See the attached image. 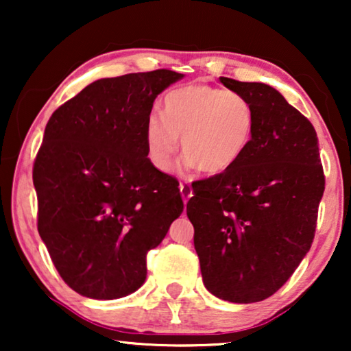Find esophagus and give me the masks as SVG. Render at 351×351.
<instances>
[{
    "label": "esophagus",
    "instance_id": "obj_1",
    "mask_svg": "<svg viewBox=\"0 0 351 351\" xmlns=\"http://www.w3.org/2000/svg\"><path fill=\"white\" fill-rule=\"evenodd\" d=\"M179 189H180L182 198H184V203L186 204V201H189L191 196H193V190H191V186H190L189 182H180Z\"/></svg>",
    "mask_w": 351,
    "mask_h": 351
}]
</instances>
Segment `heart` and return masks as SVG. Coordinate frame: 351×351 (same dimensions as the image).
I'll list each match as a JSON object with an SVG mask.
<instances>
[{
	"mask_svg": "<svg viewBox=\"0 0 351 351\" xmlns=\"http://www.w3.org/2000/svg\"><path fill=\"white\" fill-rule=\"evenodd\" d=\"M256 131V110L247 97L203 83L186 84L161 100V117L150 113L145 123L148 160L169 172L179 152L185 165L206 174L228 171L244 156Z\"/></svg>",
	"mask_w": 351,
	"mask_h": 351,
	"instance_id": "1",
	"label": "heart"
}]
</instances>
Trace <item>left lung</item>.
Listing matches in <instances>:
<instances>
[{
    "instance_id": "obj_1",
    "label": "left lung",
    "mask_w": 351,
    "mask_h": 351,
    "mask_svg": "<svg viewBox=\"0 0 351 351\" xmlns=\"http://www.w3.org/2000/svg\"><path fill=\"white\" fill-rule=\"evenodd\" d=\"M220 83L249 99L256 131L237 165L193 184L186 215L206 289L252 304L275 294L310 251L324 174L315 128L275 88Z\"/></svg>"
}]
</instances>
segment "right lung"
I'll return each instance as SVG.
<instances>
[{"label": "right lung", "instance_id": "obj_1", "mask_svg": "<svg viewBox=\"0 0 351 351\" xmlns=\"http://www.w3.org/2000/svg\"><path fill=\"white\" fill-rule=\"evenodd\" d=\"M184 75L104 78L60 105L33 166L38 232L66 285L113 300L147 278V252L184 210L179 182L147 158L153 102Z\"/></svg>", "mask_w": 351, "mask_h": 351}]
</instances>
